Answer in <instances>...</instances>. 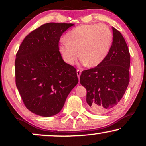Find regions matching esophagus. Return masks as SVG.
I'll return each instance as SVG.
<instances>
[{
	"mask_svg": "<svg viewBox=\"0 0 146 146\" xmlns=\"http://www.w3.org/2000/svg\"><path fill=\"white\" fill-rule=\"evenodd\" d=\"M76 73H77L78 78H80V75H81V70H80L78 69L77 71H76Z\"/></svg>",
	"mask_w": 146,
	"mask_h": 146,
	"instance_id": "obj_1",
	"label": "esophagus"
}]
</instances>
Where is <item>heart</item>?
<instances>
[{
	"label": "heart",
	"mask_w": 146,
	"mask_h": 146,
	"mask_svg": "<svg viewBox=\"0 0 146 146\" xmlns=\"http://www.w3.org/2000/svg\"><path fill=\"white\" fill-rule=\"evenodd\" d=\"M66 37L67 40H62L59 46L64 60L73 65L80 56L82 62L89 67L97 66L104 60L113 42L112 32L104 24L78 26Z\"/></svg>",
	"instance_id": "1"
}]
</instances>
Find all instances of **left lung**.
I'll return each instance as SVG.
<instances>
[{"label": "left lung", "instance_id": "8db88e82", "mask_svg": "<svg viewBox=\"0 0 146 146\" xmlns=\"http://www.w3.org/2000/svg\"><path fill=\"white\" fill-rule=\"evenodd\" d=\"M113 42L106 59L82 72L80 82L86 89V102L95 113L111 110L122 98L129 82L130 54L124 38L112 27Z\"/></svg>", "mask_w": 146, "mask_h": 146}]
</instances>
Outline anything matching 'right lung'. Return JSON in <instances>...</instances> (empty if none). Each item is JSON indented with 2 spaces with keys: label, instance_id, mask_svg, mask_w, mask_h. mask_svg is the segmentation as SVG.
Instances as JSON below:
<instances>
[{
  "label": "right lung",
  "instance_id": "1",
  "mask_svg": "<svg viewBox=\"0 0 146 146\" xmlns=\"http://www.w3.org/2000/svg\"><path fill=\"white\" fill-rule=\"evenodd\" d=\"M71 23H49L25 38L16 55V85L27 108L44 117L59 113L78 82L76 69L66 63L59 40Z\"/></svg>",
  "mask_w": 146,
  "mask_h": 146
}]
</instances>
